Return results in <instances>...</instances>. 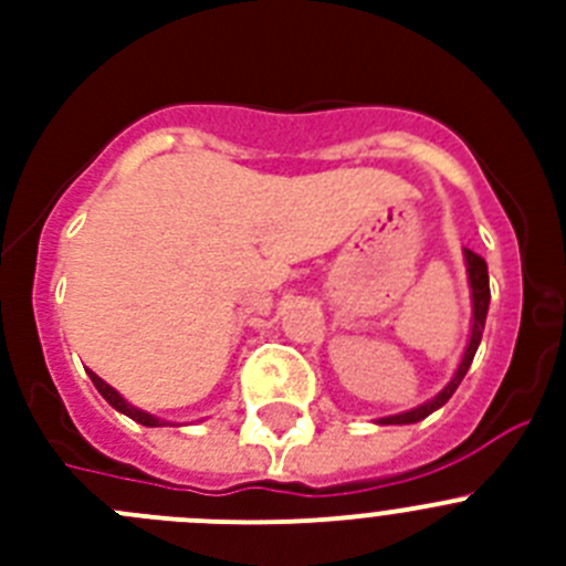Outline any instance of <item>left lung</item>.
Instances as JSON below:
<instances>
[{"label":"left lung","mask_w":566,"mask_h":566,"mask_svg":"<svg viewBox=\"0 0 566 566\" xmlns=\"http://www.w3.org/2000/svg\"><path fill=\"white\" fill-rule=\"evenodd\" d=\"M464 266H468L470 297H473V326H470V343H468V348H464V357H462V363H459L457 374H453L451 382L444 385L442 391H439L433 399H428V402L419 405V408H413V411L394 413V417H382L379 419V424H411V422H419V419H424V417H431L433 411H439V408H442V405L453 397V391L459 388V382L464 379V374H468L470 363H473V357H476L479 343H482L484 319H488L490 280H488V263H484L482 254L464 249Z\"/></svg>","instance_id":"1"}]
</instances>
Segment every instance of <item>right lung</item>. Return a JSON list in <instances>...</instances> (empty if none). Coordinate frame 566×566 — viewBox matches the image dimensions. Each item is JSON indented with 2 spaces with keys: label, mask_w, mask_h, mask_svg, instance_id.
Masks as SVG:
<instances>
[{
  "label": "right lung",
  "mask_w": 566,
  "mask_h": 566,
  "mask_svg": "<svg viewBox=\"0 0 566 566\" xmlns=\"http://www.w3.org/2000/svg\"><path fill=\"white\" fill-rule=\"evenodd\" d=\"M90 379H93V385H96V388H98V394H102V397L107 399L109 405H113L115 411L127 413L129 419H135V422L147 424V428H158V424H164V419L153 417V413H147V411H142V408H135V405H129L127 399H124L122 394L115 391V388H109V385L104 382V379L98 377V374H93V371H90Z\"/></svg>",
  "instance_id": "add662e5"
}]
</instances>
